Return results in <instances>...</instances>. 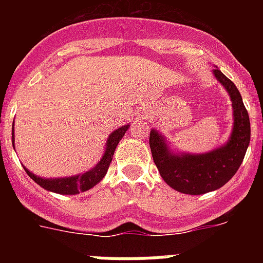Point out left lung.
Segmentation results:
<instances>
[{
  "label": "left lung",
  "instance_id": "8db88e82",
  "mask_svg": "<svg viewBox=\"0 0 263 263\" xmlns=\"http://www.w3.org/2000/svg\"><path fill=\"white\" fill-rule=\"evenodd\" d=\"M213 75L224 85L233 106V130L225 145L205 154H176L162 134L155 129L150 132V148L160 176L182 194L201 195L222 187L240 168L250 142L249 115L240 92L220 69H213Z\"/></svg>",
  "mask_w": 263,
  "mask_h": 263
}]
</instances>
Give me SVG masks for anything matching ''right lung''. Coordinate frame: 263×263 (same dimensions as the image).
Segmentation results:
<instances>
[{
	"label": "right lung",
	"mask_w": 263,
	"mask_h": 263,
	"mask_svg": "<svg viewBox=\"0 0 263 263\" xmlns=\"http://www.w3.org/2000/svg\"><path fill=\"white\" fill-rule=\"evenodd\" d=\"M127 129H129V125H125V126L118 127L117 130H115V132L109 136L108 141H106V148L105 152H104L103 158L99 160V163H97L96 166L92 167L90 170H88L87 173L68 176V178L46 179L34 175L32 173H30L26 167H23V168H25L27 175H29L36 184H39L42 188H45V190H47V191L50 192H55V194L60 195H76L79 194V192L88 191V190H90V188L95 187L97 183H100L103 180L106 171H108L109 166H110V162L111 159H113V155H115L116 147H117L121 138H122L124 134L126 133ZM11 142H13L14 147V124L13 129H11Z\"/></svg>",
	"instance_id": "add662e5"
}]
</instances>
